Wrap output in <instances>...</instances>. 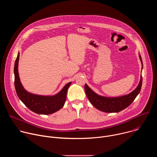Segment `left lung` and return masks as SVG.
<instances>
[{
	"instance_id": "8db88e82",
	"label": "left lung",
	"mask_w": 157,
	"mask_h": 157,
	"mask_svg": "<svg viewBox=\"0 0 157 157\" xmlns=\"http://www.w3.org/2000/svg\"><path fill=\"white\" fill-rule=\"evenodd\" d=\"M139 58L143 67L142 60L140 54ZM142 84V77L141 75L139 84L135 89V90H133L128 94L116 98H108L99 96L94 93L86 84H85L84 89L88 99L96 109L105 113H119L130 105L140 93Z\"/></svg>"
}]
</instances>
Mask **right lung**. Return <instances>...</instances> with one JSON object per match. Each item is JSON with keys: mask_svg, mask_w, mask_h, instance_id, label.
<instances>
[{"mask_svg": "<svg viewBox=\"0 0 157 157\" xmlns=\"http://www.w3.org/2000/svg\"><path fill=\"white\" fill-rule=\"evenodd\" d=\"M20 53H18L14 65L15 87L17 94L30 110L38 114H52L61 109L65 102L67 91L71 82L66 84L61 90L54 96H40L27 92L22 86L18 71Z\"/></svg>", "mask_w": 157, "mask_h": 157, "instance_id": "1", "label": "right lung"}]
</instances>
